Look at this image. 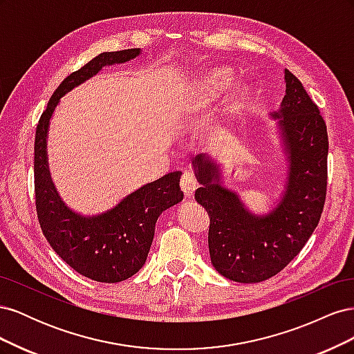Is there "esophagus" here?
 Segmentation results:
<instances>
[{
	"label": "esophagus",
	"instance_id": "1",
	"mask_svg": "<svg viewBox=\"0 0 354 354\" xmlns=\"http://www.w3.org/2000/svg\"><path fill=\"white\" fill-rule=\"evenodd\" d=\"M181 189H183L186 198H194L195 190L198 187V181L196 177L194 176V173L190 171H185L183 176H181Z\"/></svg>",
	"mask_w": 354,
	"mask_h": 354
}]
</instances>
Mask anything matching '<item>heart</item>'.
Returning a JSON list of instances; mask_svg holds the SVG:
<instances>
[{
	"label": "heart",
	"instance_id": "1",
	"mask_svg": "<svg viewBox=\"0 0 354 354\" xmlns=\"http://www.w3.org/2000/svg\"><path fill=\"white\" fill-rule=\"evenodd\" d=\"M233 78V73L229 69H217L211 72L203 81V91H205L207 97H212L214 94L220 93L223 88H226ZM246 91L243 88L234 90L232 97L229 99V106L232 109H239L243 104Z\"/></svg>",
	"mask_w": 354,
	"mask_h": 354
}]
</instances>
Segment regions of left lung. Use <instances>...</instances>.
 <instances>
[{
    "label": "left lung",
    "instance_id": "left-lung-1",
    "mask_svg": "<svg viewBox=\"0 0 354 354\" xmlns=\"http://www.w3.org/2000/svg\"><path fill=\"white\" fill-rule=\"evenodd\" d=\"M286 91L277 120L288 160L281 201L266 216L246 209L234 192L221 186L218 165L203 155L194 159L201 187L195 199L209 214L211 263L220 274L257 283L279 273L312 236L322 216L328 185V131L317 104L285 69Z\"/></svg>",
    "mask_w": 354,
    "mask_h": 354
}]
</instances>
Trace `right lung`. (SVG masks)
<instances>
[{"label":"right lung","instance_id":"add662e5","mask_svg":"<svg viewBox=\"0 0 354 354\" xmlns=\"http://www.w3.org/2000/svg\"><path fill=\"white\" fill-rule=\"evenodd\" d=\"M138 55L140 48L106 51L72 72L51 95L35 133V205L41 230L51 248L73 270L104 283L125 281L142 269L158 217L183 199L181 173L176 171L142 186L99 216L84 217L65 205L53 185L47 162V131L60 97L99 73L103 66L124 63Z\"/></svg>","mask_w":354,"mask_h":354}]
</instances>
